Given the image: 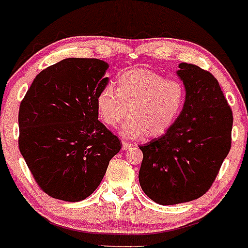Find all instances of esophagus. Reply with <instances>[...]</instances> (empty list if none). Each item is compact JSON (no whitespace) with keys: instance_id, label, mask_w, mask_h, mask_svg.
Segmentation results:
<instances>
[{"instance_id":"esophagus-1","label":"esophagus","mask_w":248,"mask_h":248,"mask_svg":"<svg viewBox=\"0 0 248 248\" xmlns=\"http://www.w3.org/2000/svg\"><path fill=\"white\" fill-rule=\"evenodd\" d=\"M130 147H132V143L127 142V141H122V149H124V151H126V149L130 148Z\"/></svg>"}]
</instances>
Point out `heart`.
I'll use <instances>...</instances> for the list:
<instances>
[{"label":"heart","mask_w":248,"mask_h":248,"mask_svg":"<svg viewBox=\"0 0 248 248\" xmlns=\"http://www.w3.org/2000/svg\"><path fill=\"white\" fill-rule=\"evenodd\" d=\"M185 100L186 92L180 82L153 70L134 68L118 76L116 89L111 84L103 87L96 106L100 118L110 128L126 118L129 106L130 118L121 127V135L156 138L173 126Z\"/></svg>","instance_id":"b5f03b06"}]
</instances>
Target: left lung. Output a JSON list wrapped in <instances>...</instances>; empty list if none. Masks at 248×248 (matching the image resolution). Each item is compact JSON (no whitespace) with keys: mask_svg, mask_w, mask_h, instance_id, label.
<instances>
[{"mask_svg":"<svg viewBox=\"0 0 248 248\" xmlns=\"http://www.w3.org/2000/svg\"><path fill=\"white\" fill-rule=\"evenodd\" d=\"M179 67L186 88L180 115L164 135L140 146L141 188L160 205L202 197L232 145V109L217 78L195 64Z\"/></svg>","mask_w":248,"mask_h":248,"instance_id":"1","label":"left lung"}]
</instances>
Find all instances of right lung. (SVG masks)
<instances>
[{
  "label": "right lung",
  "mask_w": 248,
  "mask_h": 248,
  "mask_svg": "<svg viewBox=\"0 0 248 248\" xmlns=\"http://www.w3.org/2000/svg\"><path fill=\"white\" fill-rule=\"evenodd\" d=\"M108 64L64 59L36 75L18 110V148L39 187L54 199L81 201L99 187L121 149L99 121L96 100Z\"/></svg>",
  "instance_id": "add662e5"
}]
</instances>
